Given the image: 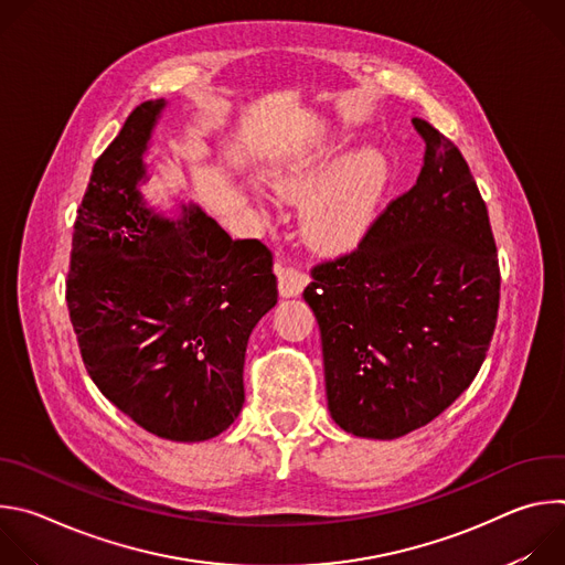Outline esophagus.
<instances>
[{"mask_svg": "<svg viewBox=\"0 0 565 565\" xmlns=\"http://www.w3.org/2000/svg\"><path fill=\"white\" fill-rule=\"evenodd\" d=\"M277 279H279V292L284 297H297L306 284H308V275L301 273L295 266H277Z\"/></svg>", "mask_w": 565, "mask_h": 565, "instance_id": "1", "label": "esophagus"}]
</instances>
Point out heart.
<instances>
[{
    "label": "heart",
    "instance_id": "obj_1",
    "mask_svg": "<svg viewBox=\"0 0 565 565\" xmlns=\"http://www.w3.org/2000/svg\"><path fill=\"white\" fill-rule=\"evenodd\" d=\"M338 149L340 142L310 145L292 153L270 174L273 190L286 201L303 199L313 190L303 201L301 225L310 244L327 253L347 250L364 236L391 174L388 158L382 149L362 147L340 158L317 184Z\"/></svg>",
    "mask_w": 565,
    "mask_h": 565
}]
</instances>
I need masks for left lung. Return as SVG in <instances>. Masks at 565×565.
<instances>
[{
    "label": "left lung",
    "mask_w": 565,
    "mask_h": 565,
    "mask_svg": "<svg viewBox=\"0 0 565 565\" xmlns=\"http://www.w3.org/2000/svg\"><path fill=\"white\" fill-rule=\"evenodd\" d=\"M416 185L355 250L310 270L329 412L349 434L393 440L440 416L488 355L501 270L486 201L460 149L427 120Z\"/></svg>",
    "instance_id": "left-lung-1"
}]
</instances>
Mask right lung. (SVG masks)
I'll return each instance as SVG.
<instances>
[{
  "mask_svg": "<svg viewBox=\"0 0 565 565\" xmlns=\"http://www.w3.org/2000/svg\"><path fill=\"white\" fill-rule=\"evenodd\" d=\"M166 100H147L96 160L73 225L66 306L87 373L149 434L225 431L244 407L246 347L277 303L273 253L199 207L163 221L138 192Z\"/></svg>",
  "mask_w": 565,
  "mask_h": 565,
  "instance_id": "right-lung-1",
  "label": "right lung"
}]
</instances>
